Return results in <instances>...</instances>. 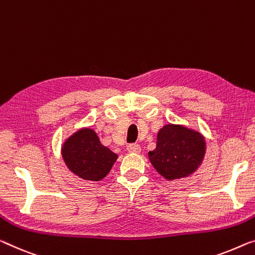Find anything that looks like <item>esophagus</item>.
Listing matches in <instances>:
<instances>
[{
	"mask_svg": "<svg viewBox=\"0 0 255 255\" xmlns=\"http://www.w3.org/2000/svg\"><path fill=\"white\" fill-rule=\"evenodd\" d=\"M127 149H128V152H132V154H138V152H140L141 148H140L139 144L131 143V144H128V146L127 147Z\"/></svg>",
	"mask_w": 255,
	"mask_h": 255,
	"instance_id": "obj_1",
	"label": "esophagus"
}]
</instances>
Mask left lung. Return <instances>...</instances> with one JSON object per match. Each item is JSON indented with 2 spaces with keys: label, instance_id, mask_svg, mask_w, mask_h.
I'll use <instances>...</instances> for the list:
<instances>
[{
  "label": "left lung",
  "instance_id": "1",
  "mask_svg": "<svg viewBox=\"0 0 255 255\" xmlns=\"http://www.w3.org/2000/svg\"><path fill=\"white\" fill-rule=\"evenodd\" d=\"M205 138L183 125L166 124L157 133L156 148L148 152L150 163L164 179L189 177L204 159Z\"/></svg>",
  "mask_w": 255,
  "mask_h": 255
}]
</instances>
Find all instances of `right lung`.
I'll use <instances>...</instances> for the list:
<instances>
[{"mask_svg":"<svg viewBox=\"0 0 255 255\" xmlns=\"http://www.w3.org/2000/svg\"><path fill=\"white\" fill-rule=\"evenodd\" d=\"M61 155L74 174L89 181L104 179L119 157L101 144L97 133L89 128L73 133L62 144Z\"/></svg>","mask_w":255,"mask_h":255,"instance_id":"1","label":"right lung"}]
</instances>
